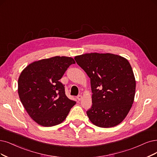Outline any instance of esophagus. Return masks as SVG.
<instances>
[{
	"mask_svg": "<svg viewBox=\"0 0 157 157\" xmlns=\"http://www.w3.org/2000/svg\"><path fill=\"white\" fill-rule=\"evenodd\" d=\"M77 99H78V101H80L82 99V95H78V96H77Z\"/></svg>",
	"mask_w": 157,
	"mask_h": 157,
	"instance_id": "34e87169",
	"label": "esophagus"
}]
</instances>
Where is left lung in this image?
<instances>
[{
  "mask_svg": "<svg viewBox=\"0 0 157 157\" xmlns=\"http://www.w3.org/2000/svg\"><path fill=\"white\" fill-rule=\"evenodd\" d=\"M74 59L90 79L92 105L86 111L95 125L108 128L118 125L134 101L136 81L125 58L113 54H85Z\"/></svg>",
  "mask_w": 157,
  "mask_h": 157,
  "instance_id": "left-lung-1",
  "label": "left lung"
}]
</instances>
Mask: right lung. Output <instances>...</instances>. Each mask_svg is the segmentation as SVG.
<instances>
[{
	"mask_svg": "<svg viewBox=\"0 0 157 157\" xmlns=\"http://www.w3.org/2000/svg\"><path fill=\"white\" fill-rule=\"evenodd\" d=\"M73 58L56 56L33 62L22 71L18 93L29 116L38 124L52 127L62 123L75 105L59 82Z\"/></svg>",
	"mask_w": 157,
	"mask_h": 157,
	"instance_id": "1",
	"label": "right lung"
}]
</instances>
